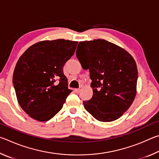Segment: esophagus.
Listing matches in <instances>:
<instances>
[{"label": "esophagus", "instance_id": "34e87169", "mask_svg": "<svg viewBox=\"0 0 159 159\" xmlns=\"http://www.w3.org/2000/svg\"><path fill=\"white\" fill-rule=\"evenodd\" d=\"M80 89H75V92H76V93H79L80 92Z\"/></svg>", "mask_w": 159, "mask_h": 159}]
</instances>
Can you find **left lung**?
Here are the masks:
<instances>
[{
    "instance_id": "obj_1",
    "label": "left lung",
    "mask_w": 159,
    "mask_h": 159,
    "mask_svg": "<svg viewBox=\"0 0 159 159\" xmlns=\"http://www.w3.org/2000/svg\"><path fill=\"white\" fill-rule=\"evenodd\" d=\"M76 56L89 69L92 98L83 102L86 111L102 122L119 118L136 96L138 68L130 53L104 39L79 43ZM78 49V48H77Z\"/></svg>"
}]
</instances>
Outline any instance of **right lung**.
Instances as JSON below:
<instances>
[{
  "label": "right lung",
  "instance_id": "add662e5",
  "mask_svg": "<svg viewBox=\"0 0 159 159\" xmlns=\"http://www.w3.org/2000/svg\"><path fill=\"white\" fill-rule=\"evenodd\" d=\"M77 41L57 39L32 45L19 59L13 73L18 103L31 118L48 121L60 111L71 90L63 72Z\"/></svg>",
  "mask_w": 159,
  "mask_h": 159
}]
</instances>
